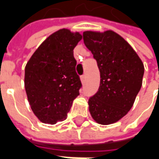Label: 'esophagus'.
Instances as JSON below:
<instances>
[{
    "label": "esophagus",
    "mask_w": 159,
    "mask_h": 159,
    "mask_svg": "<svg viewBox=\"0 0 159 159\" xmlns=\"http://www.w3.org/2000/svg\"><path fill=\"white\" fill-rule=\"evenodd\" d=\"M85 80H86V76H85V75L81 76V81H82V83H84V82H85Z\"/></svg>",
    "instance_id": "obj_1"
}]
</instances>
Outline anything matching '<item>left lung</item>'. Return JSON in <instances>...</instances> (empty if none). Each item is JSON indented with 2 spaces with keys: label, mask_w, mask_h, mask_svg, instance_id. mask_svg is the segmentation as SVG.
Wrapping results in <instances>:
<instances>
[{
  "label": "left lung",
  "mask_w": 159,
  "mask_h": 159,
  "mask_svg": "<svg viewBox=\"0 0 159 159\" xmlns=\"http://www.w3.org/2000/svg\"><path fill=\"white\" fill-rule=\"evenodd\" d=\"M83 37L100 74L99 89L89 100L91 116L103 125L116 123L133 107L142 85L143 63L131 46L114 31H85Z\"/></svg>",
  "instance_id": "left-lung-1"
}]
</instances>
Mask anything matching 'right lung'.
Instances as JSON below:
<instances>
[{"mask_svg":"<svg viewBox=\"0 0 159 159\" xmlns=\"http://www.w3.org/2000/svg\"><path fill=\"white\" fill-rule=\"evenodd\" d=\"M78 32L56 31L42 42L25 66V87L38 119L54 124L67 117L82 83L76 71L73 49L82 39Z\"/></svg>","mask_w":159,"mask_h":159,"instance_id":"right-lung-1","label":"right lung"}]
</instances>
